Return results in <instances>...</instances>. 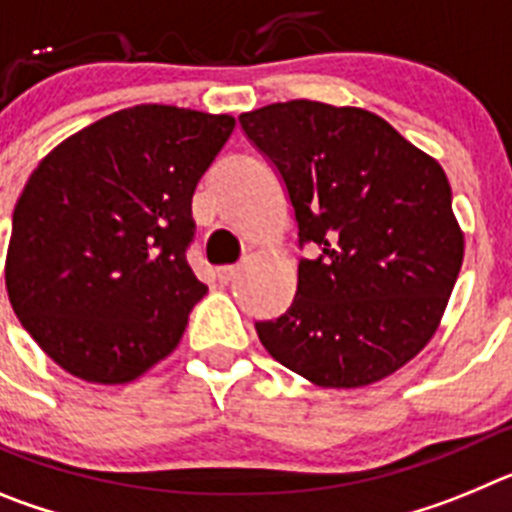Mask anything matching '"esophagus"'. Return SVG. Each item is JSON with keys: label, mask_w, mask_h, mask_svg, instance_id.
Listing matches in <instances>:
<instances>
[{"label": "esophagus", "mask_w": 512, "mask_h": 512, "mask_svg": "<svg viewBox=\"0 0 512 512\" xmlns=\"http://www.w3.org/2000/svg\"><path fill=\"white\" fill-rule=\"evenodd\" d=\"M235 274H238V266H235V264L220 266V269H217V282H220V284H230L235 279Z\"/></svg>", "instance_id": "34e87169"}]
</instances>
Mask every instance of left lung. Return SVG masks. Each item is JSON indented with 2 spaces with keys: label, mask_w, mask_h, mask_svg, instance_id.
Instances as JSON below:
<instances>
[{
  "label": "left lung",
  "mask_w": 512,
  "mask_h": 512,
  "mask_svg": "<svg viewBox=\"0 0 512 512\" xmlns=\"http://www.w3.org/2000/svg\"><path fill=\"white\" fill-rule=\"evenodd\" d=\"M238 120L282 174L300 243L320 248L289 310L256 323L264 348L330 390L395 374L436 336L464 261L446 171L361 107L292 99Z\"/></svg>",
  "instance_id": "1"
}]
</instances>
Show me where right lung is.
Segmentation results:
<instances>
[{
  "label": "right lung",
  "instance_id": "right-lung-1",
  "mask_svg": "<svg viewBox=\"0 0 512 512\" xmlns=\"http://www.w3.org/2000/svg\"><path fill=\"white\" fill-rule=\"evenodd\" d=\"M235 117L135 104L61 140L12 215L4 284L63 372L128 384L174 354L207 287L187 264L192 194Z\"/></svg>",
  "mask_w": 512,
  "mask_h": 512
}]
</instances>
